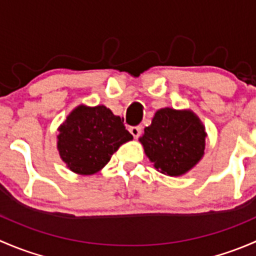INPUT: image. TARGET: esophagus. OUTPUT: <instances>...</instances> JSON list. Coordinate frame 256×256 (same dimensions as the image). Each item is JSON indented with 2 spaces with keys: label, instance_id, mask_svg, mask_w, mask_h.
I'll return each instance as SVG.
<instances>
[{
  "label": "esophagus",
  "instance_id": "obj_1",
  "mask_svg": "<svg viewBox=\"0 0 256 256\" xmlns=\"http://www.w3.org/2000/svg\"><path fill=\"white\" fill-rule=\"evenodd\" d=\"M141 126H132V128H130V132L131 135L134 136V138H138V136L141 135Z\"/></svg>",
  "mask_w": 256,
  "mask_h": 256
}]
</instances>
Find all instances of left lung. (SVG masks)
I'll return each instance as SVG.
<instances>
[{
    "label": "left lung",
    "instance_id": "8db88e82",
    "mask_svg": "<svg viewBox=\"0 0 256 256\" xmlns=\"http://www.w3.org/2000/svg\"><path fill=\"white\" fill-rule=\"evenodd\" d=\"M206 138L204 125L192 110L164 108L157 110L138 141L157 171L178 177L202 160Z\"/></svg>",
    "mask_w": 256,
    "mask_h": 256
}]
</instances>
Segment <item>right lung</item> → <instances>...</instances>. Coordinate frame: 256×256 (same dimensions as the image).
<instances>
[{"label": "right lung", "instance_id": "add662e5", "mask_svg": "<svg viewBox=\"0 0 256 256\" xmlns=\"http://www.w3.org/2000/svg\"><path fill=\"white\" fill-rule=\"evenodd\" d=\"M122 121L105 105L74 108L58 128L56 148L62 161L82 176L99 172L121 144L132 140Z\"/></svg>", "mask_w": 256, "mask_h": 256}]
</instances>
